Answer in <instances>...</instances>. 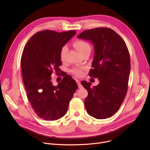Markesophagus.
I'll list each match as a JSON object with an SVG mask.
<instances>
[{
  "label": "esophagus",
  "mask_w": 150,
  "mask_h": 150,
  "mask_svg": "<svg viewBox=\"0 0 150 150\" xmlns=\"http://www.w3.org/2000/svg\"><path fill=\"white\" fill-rule=\"evenodd\" d=\"M76 83L78 84V88H81V82L79 81V80H76Z\"/></svg>",
  "instance_id": "34e87169"
}]
</instances>
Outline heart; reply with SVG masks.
<instances>
[{
    "label": "heart",
    "mask_w": 150,
    "mask_h": 150,
    "mask_svg": "<svg viewBox=\"0 0 150 150\" xmlns=\"http://www.w3.org/2000/svg\"><path fill=\"white\" fill-rule=\"evenodd\" d=\"M74 45L77 49V50L80 52V54L86 50H91L90 45L87 42L83 40H80V39H78V40L75 41L74 43ZM67 51V46L64 45L62 47L60 51V58L61 60L64 59ZM71 72L77 76H80L83 75V69L75 68L71 70Z\"/></svg>",
    "instance_id": "obj_1"
}]
</instances>
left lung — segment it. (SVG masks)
<instances>
[{"instance_id": "left-lung-1", "label": "left lung", "mask_w": 150, "mask_h": 150, "mask_svg": "<svg viewBox=\"0 0 150 150\" xmlns=\"http://www.w3.org/2000/svg\"><path fill=\"white\" fill-rule=\"evenodd\" d=\"M78 38L92 42L94 58L89 75L99 84H81L88 91L84 106L89 115L97 119L112 116L127 95L131 69L129 53L123 39L113 30L100 27L83 31Z\"/></svg>"}]
</instances>
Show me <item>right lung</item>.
Segmentation results:
<instances>
[{
	"instance_id": "add662e5",
	"label": "right lung",
	"mask_w": 150,
	"mask_h": 150,
	"mask_svg": "<svg viewBox=\"0 0 150 150\" xmlns=\"http://www.w3.org/2000/svg\"><path fill=\"white\" fill-rule=\"evenodd\" d=\"M76 31L57 32L45 30L30 38L21 58L22 79L28 100L38 117L55 120L64 116L70 100L78 89L76 81L66 76L58 86L51 81L54 72H60V51Z\"/></svg>"
}]
</instances>
